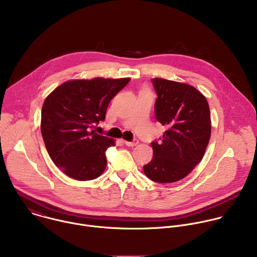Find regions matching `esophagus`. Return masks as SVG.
<instances>
[{
	"instance_id": "obj_1",
	"label": "esophagus",
	"mask_w": 257,
	"mask_h": 257,
	"mask_svg": "<svg viewBox=\"0 0 257 257\" xmlns=\"http://www.w3.org/2000/svg\"><path fill=\"white\" fill-rule=\"evenodd\" d=\"M124 143H125L127 146H131V148H133V146H135V145L138 144V140H137V139H134L133 141H124Z\"/></svg>"
}]
</instances>
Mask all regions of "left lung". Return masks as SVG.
I'll return each instance as SVG.
<instances>
[{
    "label": "left lung",
    "instance_id": "obj_1",
    "mask_svg": "<svg viewBox=\"0 0 257 257\" xmlns=\"http://www.w3.org/2000/svg\"><path fill=\"white\" fill-rule=\"evenodd\" d=\"M158 94L155 115L167 128L153 141V160L143 166L145 176L158 183L185 178L202 160L210 138V113L206 98L195 87L153 78Z\"/></svg>",
    "mask_w": 257,
    "mask_h": 257
}]
</instances>
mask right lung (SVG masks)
Wrapping results in <instances>:
<instances>
[{"instance_id": "1", "label": "right lung", "mask_w": 257, "mask_h": 257, "mask_svg": "<svg viewBox=\"0 0 257 257\" xmlns=\"http://www.w3.org/2000/svg\"><path fill=\"white\" fill-rule=\"evenodd\" d=\"M129 81L70 80L46 98L41 124L44 142L54 164L70 178L93 180L104 171L105 151L115 142L93 128L104 121L109 101Z\"/></svg>"}]
</instances>
